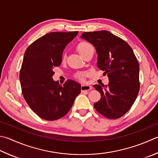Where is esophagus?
Masks as SVG:
<instances>
[{"mask_svg": "<svg viewBox=\"0 0 158 158\" xmlns=\"http://www.w3.org/2000/svg\"><path fill=\"white\" fill-rule=\"evenodd\" d=\"M92 87L90 85H82L81 86V91L82 92H85V91H88L89 90H91Z\"/></svg>", "mask_w": 158, "mask_h": 158, "instance_id": "obj_1", "label": "esophagus"}]
</instances>
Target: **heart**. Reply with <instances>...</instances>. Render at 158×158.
<instances>
[{
  "label": "heart",
  "mask_w": 158,
  "mask_h": 158,
  "mask_svg": "<svg viewBox=\"0 0 158 158\" xmlns=\"http://www.w3.org/2000/svg\"><path fill=\"white\" fill-rule=\"evenodd\" d=\"M94 47L92 46V44L91 43H89V42H87V41H81L80 42L78 45L76 47V49L78 52L80 53V55L83 57H85L86 55L91 51V49H93ZM67 59V54L66 53H63L61 56V61L62 62H64L66 61ZM88 76V73L87 72H80V73H77L75 75V78L77 79L79 81L83 82L85 80V78L86 76Z\"/></svg>",
  "instance_id": "b5f03b06"
}]
</instances>
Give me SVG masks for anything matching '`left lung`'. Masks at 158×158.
<instances>
[{
	"instance_id": "1",
	"label": "left lung",
	"mask_w": 158,
	"mask_h": 158,
	"mask_svg": "<svg viewBox=\"0 0 158 158\" xmlns=\"http://www.w3.org/2000/svg\"><path fill=\"white\" fill-rule=\"evenodd\" d=\"M81 38L95 47L97 66L109 77L107 85H94L101 94L94 108L107 118H120L131 108L139 91L138 59L126 41L109 31L84 32Z\"/></svg>"
}]
</instances>
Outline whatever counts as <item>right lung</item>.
I'll return each instance as SVG.
<instances>
[{
  "label": "right lung",
  "mask_w": 158,
  "mask_h": 158,
  "mask_svg": "<svg viewBox=\"0 0 158 158\" xmlns=\"http://www.w3.org/2000/svg\"><path fill=\"white\" fill-rule=\"evenodd\" d=\"M78 34L49 33L25 51L20 71L22 94L29 107L44 120L53 121L64 116L81 91V86L73 80H68L62 86L52 78L53 68L60 65L65 47Z\"/></svg>",
  "instance_id": "right-lung-1"
}]
</instances>
